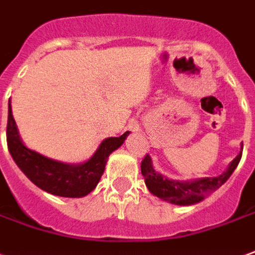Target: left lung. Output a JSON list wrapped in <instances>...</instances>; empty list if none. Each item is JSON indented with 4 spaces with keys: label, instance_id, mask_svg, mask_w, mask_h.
<instances>
[{
    "label": "left lung",
    "instance_id": "obj_1",
    "mask_svg": "<svg viewBox=\"0 0 255 255\" xmlns=\"http://www.w3.org/2000/svg\"><path fill=\"white\" fill-rule=\"evenodd\" d=\"M242 152H243V148L239 155L231 162L227 171H224L223 174L218 177H211V178L207 177V178H202V180H196L192 182L173 181L159 174L158 171H155L151 158L148 155H145L144 159L141 160V174L145 178V185L149 189V192L155 196L174 203V205H194L213 194L228 180L236 169V166L239 165Z\"/></svg>",
    "mask_w": 255,
    "mask_h": 255
}]
</instances>
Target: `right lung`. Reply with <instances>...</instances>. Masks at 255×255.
I'll return each mask as SVG.
<instances>
[{"instance_id":"1","label":"right lung","mask_w":255,"mask_h":255,"mask_svg":"<svg viewBox=\"0 0 255 255\" xmlns=\"http://www.w3.org/2000/svg\"><path fill=\"white\" fill-rule=\"evenodd\" d=\"M129 131L119 137H110L100 144L99 149L88 162L82 165H67L49 159L41 153L31 151L21 142L9 102L6 142L16 165L38 188L57 196L81 198L96 188L102 178L110 153L124 144Z\"/></svg>"}]
</instances>
